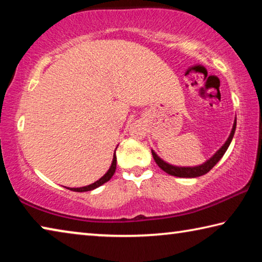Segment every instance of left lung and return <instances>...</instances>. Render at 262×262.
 I'll list each match as a JSON object with an SVG mask.
<instances>
[{
  "instance_id": "8db88e82",
  "label": "left lung",
  "mask_w": 262,
  "mask_h": 262,
  "mask_svg": "<svg viewBox=\"0 0 262 262\" xmlns=\"http://www.w3.org/2000/svg\"><path fill=\"white\" fill-rule=\"evenodd\" d=\"M236 125H237V120H234L233 123V128L231 130V134H230L228 141L225 142L223 147H222L219 151H217L214 156H212L209 161H207L205 164H202L200 166H195V167H178V166H173V165H170V164L165 163L164 161H162L161 158H159L156 154L152 151V157L155 159V162H156L157 165L162 168L164 172H166V173L171 174V176H174V177H180V178H195V177H200L203 176L209 172L212 167H214L217 162L220 161V159L223 157V155L227 151V149L229 148L230 143H231L232 141V137L234 135V130H236Z\"/></svg>"
}]
</instances>
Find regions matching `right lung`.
<instances>
[{
    "label": "right lung",
    "instance_id": "add662e5",
    "mask_svg": "<svg viewBox=\"0 0 262 262\" xmlns=\"http://www.w3.org/2000/svg\"><path fill=\"white\" fill-rule=\"evenodd\" d=\"M115 168H117V157H115V152H114V156H113V161H112V165H111L110 170L106 172V173L101 177V178L99 180H97L96 183L89 185V186H84V187H79V188H69L70 190H74V192H88V190H92L95 189L97 187H99V186H101L105 183H107V181L112 178L114 172H115Z\"/></svg>",
    "mask_w": 262,
    "mask_h": 262
}]
</instances>
